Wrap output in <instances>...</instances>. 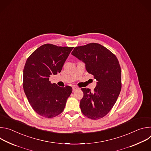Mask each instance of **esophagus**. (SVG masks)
Returning <instances> with one entry per match:
<instances>
[{
	"label": "esophagus",
	"mask_w": 151,
	"mask_h": 151,
	"mask_svg": "<svg viewBox=\"0 0 151 151\" xmlns=\"http://www.w3.org/2000/svg\"><path fill=\"white\" fill-rule=\"evenodd\" d=\"M78 88H77V87H73V92H74V91H75L76 90H77Z\"/></svg>",
	"instance_id": "1"
}]
</instances>
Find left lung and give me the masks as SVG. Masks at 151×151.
<instances>
[{"label":"left lung","mask_w":151,"mask_h":151,"mask_svg":"<svg viewBox=\"0 0 151 151\" xmlns=\"http://www.w3.org/2000/svg\"><path fill=\"white\" fill-rule=\"evenodd\" d=\"M72 54L85 63L86 70L97 81L93 92L81 88L83 96L80 101L81 110L88 118L100 119L112 109L121 90L118 60L111 51L97 43L76 47Z\"/></svg>","instance_id":"obj_1"}]
</instances>
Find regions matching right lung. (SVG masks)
I'll return each mask as SVG.
<instances>
[{
    "label": "right lung",
    "instance_id": "right-lung-1",
    "mask_svg": "<svg viewBox=\"0 0 151 151\" xmlns=\"http://www.w3.org/2000/svg\"><path fill=\"white\" fill-rule=\"evenodd\" d=\"M73 47L47 44L37 48L27 59L23 70V86L33 109L47 118L60 114L65 107L72 88L51 83L49 78L57 75Z\"/></svg>",
    "mask_w": 151,
    "mask_h": 151
}]
</instances>
